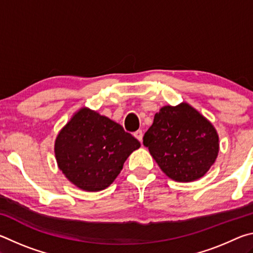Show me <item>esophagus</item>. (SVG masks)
I'll return each mask as SVG.
<instances>
[{
    "label": "esophagus",
    "mask_w": 253,
    "mask_h": 253,
    "mask_svg": "<svg viewBox=\"0 0 253 253\" xmlns=\"http://www.w3.org/2000/svg\"><path fill=\"white\" fill-rule=\"evenodd\" d=\"M134 136L136 137L137 139L139 140L140 143L143 142V136H144V132H143V130H137V131H135V132H134Z\"/></svg>",
    "instance_id": "34e87169"
}]
</instances>
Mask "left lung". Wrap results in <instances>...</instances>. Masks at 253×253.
Segmentation results:
<instances>
[{"instance_id": "obj_1", "label": "left lung", "mask_w": 253, "mask_h": 253, "mask_svg": "<svg viewBox=\"0 0 253 253\" xmlns=\"http://www.w3.org/2000/svg\"><path fill=\"white\" fill-rule=\"evenodd\" d=\"M143 139L163 172L184 183L203 177L220 149L212 123L187 102L162 107Z\"/></svg>"}]
</instances>
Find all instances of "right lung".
<instances>
[{
    "label": "right lung",
    "instance_id": "add662e5",
    "mask_svg": "<svg viewBox=\"0 0 253 253\" xmlns=\"http://www.w3.org/2000/svg\"><path fill=\"white\" fill-rule=\"evenodd\" d=\"M140 143L119 124L83 107L58 132L54 155L59 169L87 192L108 187Z\"/></svg>",
    "mask_w": 253,
    "mask_h": 253
}]
</instances>
